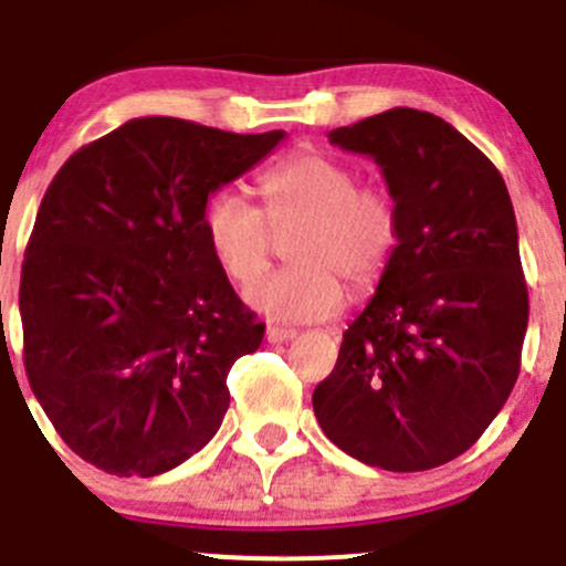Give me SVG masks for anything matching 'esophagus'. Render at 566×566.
Returning <instances> with one entry per match:
<instances>
[{
  "label": "esophagus",
  "instance_id": "esophagus-1",
  "mask_svg": "<svg viewBox=\"0 0 566 566\" xmlns=\"http://www.w3.org/2000/svg\"><path fill=\"white\" fill-rule=\"evenodd\" d=\"M265 339L273 342V345H279V342L295 339V331L293 328H282V325H268Z\"/></svg>",
  "mask_w": 566,
  "mask_h": 566
}]
</instances>
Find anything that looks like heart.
Here are the masks:
<instances>
[{
  "label": "heart",
  "mask_w": 566,
  "mask_h": 566,
  "mask_svg": "<svg viewBox=\"0 0 566 566\" xmlns=\"http://www.w3.org/2000/svg\"><path fill=\"white\" fill-rule=\"evenodd\" d=\"M265 210L221 188L202 210V232L221 271L249 284L268 268L273 232L298 227L287 243L293 265L260 279L247 298L260 315L315 323L336 315L345 287L369 293L397 256L402 219L386 188L358 186L350 164L328 153H298L262 175Z\"/></svg>",
  "instance_id": "1"
}]
</instances>
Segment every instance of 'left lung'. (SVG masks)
Masks as SVG:
<instances>
[{"label":"left lung","mask_w":566,"mask_h":566,"mask_svg":"<svg viewBox=\"0 0 566 566\" xmlns=\"http://www.w3.org/2000/svg\"><path fill=\"white\" fill-rule=\"evenodd\" d=\"M328 139L375 158L402 238L312 405L350 458L427 471L479 441L521 373L528 287L510 191L476 145L419 108H389Z\"/></svg>","instance_id":"left-lung-1"}]
</instances>
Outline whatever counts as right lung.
Listing matches in <instances>:
<instances>
[{
  "mask_svg": "<svg viewBox=\"0 0 566 566\" xmlns=\"http://www.w3.org/2000/svg\"><path fill=\"white\" fill-rule=\"evenodd\" d=\"M282 139L139 117L51 180L21 265L24 369L62 441L101 471L158 476L221 427L227 375L265 325L210 254L202 210Z\"/></svg>",
  "mask_w": 566,
  "mask_h": 566,
  "instance_id": "obj_1",
  "label": "right lung"
}]
</instances>
